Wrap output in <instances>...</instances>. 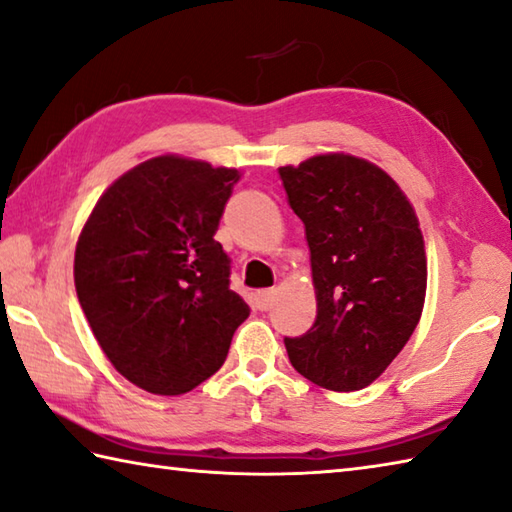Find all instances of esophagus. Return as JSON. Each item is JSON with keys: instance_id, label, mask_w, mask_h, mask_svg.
<instances>
[{"instance_id": "1", "label": "esophagus", "mask_w": 512, "mask_h": 512, "mask_svg": "<svg viewBox=\"0 0 512 512\" xmlns=\"http://www.w3.org/2000/svg\"><path fill=\"white\" fill-rule=\"evenodd\" d=\"M274 303V292L272 289H265V292H258L256 294V307L260 312H267L269 307H272Z\"/></svg>"}]
</instances>
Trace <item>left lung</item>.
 <instances>
[{
  "label": "left lung",
  "mask_w": 512,
  "mask_h": 512,
  "mask_svg": "<svg viewBox=\"0 0 512 512\" xmlns=\"http://www.w3.org/2000/svg\"><path fill=\"white\" fill-rule=\"evenodd\" d=\"M310 245L316 321L285 339L294 370L334 392L363 390L397 359L426 301L419 220L388 173L350 153L278 169Z\"/></svg>",
  "instance_id": "1"
}]
</instances>
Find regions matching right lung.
Wrapping results in <instances>:
<instances>
[{"label":"right lung","instance_id":"obj_1","mask_svg":"<svg viewBox=\"0 0 512 512\" xmlns=\"http://www.w3.org/2000/svg\"><path fill=\"white\" fill-rule=\"evenodd\" d=\"M238 169L158 156L100 196L75 247V289L106 359L151 394H185L225 363L249 305L214 238Z\"/></svg>","mask_w":512,"mask_h":512}]
</instances>
